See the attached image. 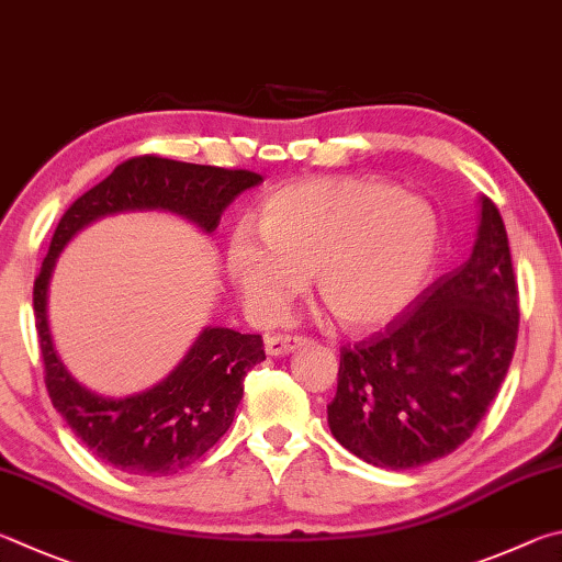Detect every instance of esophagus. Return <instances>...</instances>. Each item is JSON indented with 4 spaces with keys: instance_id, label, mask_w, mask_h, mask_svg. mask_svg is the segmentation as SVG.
<instances>
[{
    "instance_id": "esophagus-1",
    "label": "esophagus",
    "mask_w": 562,
    "mask_h": 562,
    "mask_svg": "<svg viewBox=\"0 0 562 562\" xmlns=\"http://www.w3.org/2000/svg\"><path fill=\"white\" fill-rule=\"evenodd\" d=\"M308 342V338H301V336H266L263 340V350L266 356H273V358H281V356H289V352L303 348Z\"/></svg>"
}]
</instances>
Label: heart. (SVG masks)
<instances>
[{"instance_id": "heart-1", "label": "heart", "mask_w": 562, "mask_h": 562, "mask_svg": "<svg viewBox=\"0 0 562 562\" xmlns=\"http://www.w3.org/2000/svg\"><path fill=\"white\" fill-rule=\"evenodd\" d=\"M256 232L234 229L224 269L244 308L279 321L308 286L348 330L402 316L437 263L441 222L429 200L372 177H318L271 192Z\"/></svg>"}]
</instances>
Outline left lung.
<instances>
[{
	"instance_id": "left-lung-1",
	"label": "left lung",
	"mask_w": 562,
	"mask_h": 562,
	"mask_svg": "<svg viewBox=\"0 0 562 562\" xmlns=\"http://www.w3.org/2000/svg\"><path fill=\"white\" fill-rule=\"evenodd\" d=\"M474 251L405 316L342 348L328 427L380 469H415L474 435L504 382L518 338V289L506 226L479 196Z\"/></svg>"
}]
</instances>
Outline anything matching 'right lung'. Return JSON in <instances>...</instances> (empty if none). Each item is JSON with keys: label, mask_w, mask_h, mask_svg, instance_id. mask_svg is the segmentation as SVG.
Here are the masks:
<instances>
[{"label": "right lung", "mask_w": 562, "mask_h": 562, "mask_svg": "<svg viewBox=\"0 0 562 562\" xmlns=\"http://www.w3.org/2000/svg\"><path fill=\"white\" fill-rule=\"evenodd\" d=\"M261 182L249 170L177 162L143 155L117 165L93 190L78 196L58 222L34 281L38 348L46 390L74 435L105 464L133 476H170L194 464L232 427L244 378L263 356L261 336L206 326L170 375L125 397H103L81 385L64 366L48 326V286L66 244L103 216L167 212L202 234L220 226L222 212Z\"/></svg>", "instance_id": "1"}]
</instances>
